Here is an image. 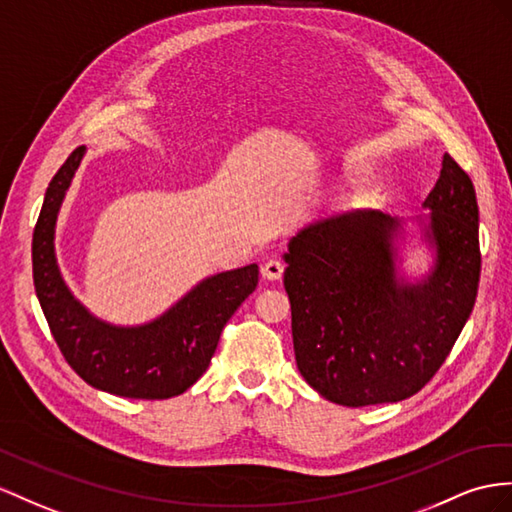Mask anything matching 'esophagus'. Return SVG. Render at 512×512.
Instances as JSON below:
<instances>
[{
	"label": "esophagus",
	"instance_id": "esophagus-1",
	"mask_svg": "<svg viewBox=\"0 0 512 512\" xmlns=\"http://www.w3.org/2000/svg\"><path fill=\"white\" fill-rule=\"evenodd\" d=\"M283 270H285V266L279 259H268L266 264L261 266V274H264V279H268V281H279L283 277Z\"/></svg>",
	"mask_w": 512,
	"mask_h": 512
}]
</instances>
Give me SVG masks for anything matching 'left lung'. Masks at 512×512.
<instances>
[{"label":"left lung","instance_id":"obj_1","mask_svg":"<svg viewBox=\"0 0 512 512\" xmlns=\"http://www.w3.org/2000/svg\"><path fill=\"white\" fill-rule=\"evenodd\" d=\"M426 277H398L402 220L357 209L313 222L287 244L296 365L322 398L368 406L411 398L437 374L476 303L478 203L469 175L445 153L426 196Z\"/></svg>","mask_w":512,"mask_h":512}]
</instances>
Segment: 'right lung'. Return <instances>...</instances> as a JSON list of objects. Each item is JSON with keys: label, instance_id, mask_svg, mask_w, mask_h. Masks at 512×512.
I'll return each mask as SVG.
<instances>
[{"label": "right lung", "instance_id": "right-lung-1", "mask_svg": "<svg viewBox=\"0 0 512 512\" xmlns=\"http://www.w3.org/2000/svg\"><path fill=\"white\" fill-rule=\"evenodd\" d=\"M86 147H77L49 181L32 238L38 303L60 352L95 389L123 398L166 400L192 387L212 361L225 324L259 281L257 264L203 279L181 300L140 326L95 318L64 283L54 248L60 205Z\"/></svg>", "mask_w": 512, "mask_h": 512}]
</instances>
